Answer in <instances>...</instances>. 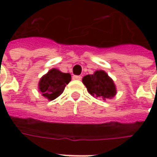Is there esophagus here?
<instances>
[{"instance_id":"esophagus-1","label":"esophagus","mask_w":157,"mask_h":157,"mask_svg":"<svg viewBox=\"0 0 157 157\" xmlns=\"http://www.w3.org/2000/svg\"><path fill=\"white\" fill-rule=\"evenodd\" d=\"M72 78H73L74 80H80L82 78V77L81 76H73Z\"/></svg>"}]
</instances>
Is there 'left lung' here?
<instances>
[{
	"label": "left lung",
	"mask_w": 157,
	"mask_h": 157,
	"mask_svg": "<svg viewBox=\"0 0 157 157\" xmlns=\"http://www.w3.org/2000/svg\"><path fill=\"white\" fill-rule=\"evenodd\" d=\"M82 82L87 88L88 93L94 98H102L105 100L113 98L117 94L113 80L102 70L96 71L94 74L86 75Z\"/></svg>",
	"instance_id": "obj_1"
}]
</instances>
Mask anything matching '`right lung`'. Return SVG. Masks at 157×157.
<instances>
[{"label":"right lung","mask_w":157,"mask_h":157,"mask_svg":"<svg viewBox=\"0 0 157 157\" xmlns=\"http://www.w3.org/2000/svg\"><path fill=\"white\" fill-rule=\"evenodd\" d=\"M70 73H63L61 71L53 68L40 78L38 90L48 100H53L63 94L66 85L71 81Z\"/></svg>","instance_id":"obj_1"}]
</instances>
